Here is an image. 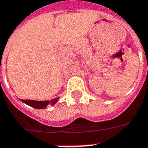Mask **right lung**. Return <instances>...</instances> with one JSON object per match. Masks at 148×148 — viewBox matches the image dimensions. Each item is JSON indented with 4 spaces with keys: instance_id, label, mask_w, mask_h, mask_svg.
Instances as JSON below:
<instances>
[{
    "instance_id": "1",
    "label": "right lung",
    "mask_w": 148,
    "mask_h": 148,
    "mask_svg": "<svg viewBox=\"0 0 148 148\" xmlns=\"http://www.w3.org/2000/svg\"><path fill=\"white\" fill-rule=\"evenodd\" d=\"M60 98H55L52 99L51 101L49 100H45V101H36V100H29V99H21L22 102L26 103L28 106H30L35 109H45L47 108L49 104L54 105L56 103H57Z\"/></svg>"
}]
</instances>
